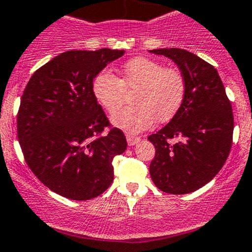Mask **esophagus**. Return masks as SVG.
I'll list each match as a JSON object with an SVG mask.
<instances>
[{
  "label": "esophagus",
  "mask_w": 252,
  "mask_h": 252,
  "mask_svg": "<svg viewBox=\"0 0 252 252\" xmlns=\"http://www.w3.org/2000/svg\"><path fill=\"white\" fill-rule=\"evenodd\" d=\"M140 140L141 139H140L139 136H135V135H131V134H126V141H128L129 146H134V145H136Z\"/></svg>",
  "instance_id": "esophagus-1"
}]
</instances>
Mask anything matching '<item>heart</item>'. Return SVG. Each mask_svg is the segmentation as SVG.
I'll list each match as a JSON object with an SVG mask.
<instances>
[{
    "mask_svg": "<svg viewBox=\"0 0 252 252\" xmlns=\"http://www.w3.org/2000/svg\"><path fill=\"white\" fill-rule=\"evenodd\" d=\"M186 79L180 70L164 67L158 60L136 57L123 63L119 77L107 71L93 79L95 100L113 116L126 99V92L135 91V104L115 116L113 124L129 133H139L150 128L155 121L165 123L179 112L186 96Z\"/></svg>",
    "mask_w": 252,
    "mask_h": 252,
    "instance_id": "b5f03b06",
    "label": "heart"
}]
</instances>
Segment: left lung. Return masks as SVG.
Listing matches in <instances>:
<instances>
[{
	"instance_id": "left-lung-1",
	"label": "left lung",
	"mask_w": 252,
	"mask_h": 252,
	"mask_svg": "<svg viewBox=\"0 0 252 252\" xmlns=\"http://www.w3.org/2000/svg\"><path fill=\"white\" fill-rule=\"evenodd\" d=\"M151 52L170 58L187 86L179 112L148 136L156 147L151 177L165 193L194 192L216 176L229 156L234 129L231 101L216 68L205 60L179 48Z\"/></svg>"
}]
</instances>
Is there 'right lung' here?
<instances>
[{
    "mask_svg": "<svg viewBox=\"0 0 252 252\" xmlns=\"http://www.w3.org/2000/svg\"><path fill=\"white\" fill-rule=\"evenodd\" d=\"M124 50H68L36 70L17 116L24 159L53 192L73 200L97 197L113 181L112 160L126 148L92 91L95 76Z\"/></svg>",
    "mask_w": 252,
    "mask_h": 252,
    "instance_id": "1",
    "label": "right lung"
}]
</instances>
